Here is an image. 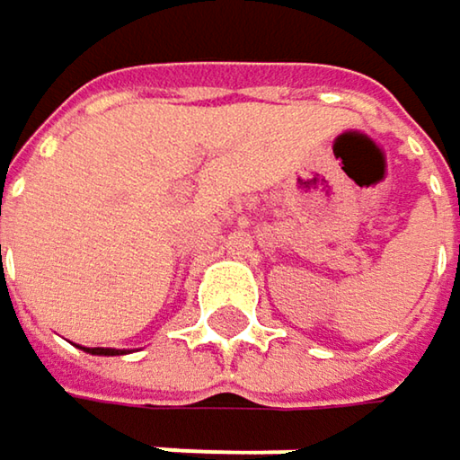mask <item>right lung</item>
I'll return each instance as SVG.
<instances>
[{
  "instance_id": "1",
  "label": "right lung",
  "mask_w": 460,
  "mask_h": 460,
  "mask_svg": "<svg viewBox=\"0 0 460 460\" xmlns=\"http://www.w3.org/2000/svg\"><path fill=\"white\" fill-rule=\"evenodd\" d=\"M84 353H92V355H123L126 350H115V348H81Z\"/></svg>"
}]
</instances>
